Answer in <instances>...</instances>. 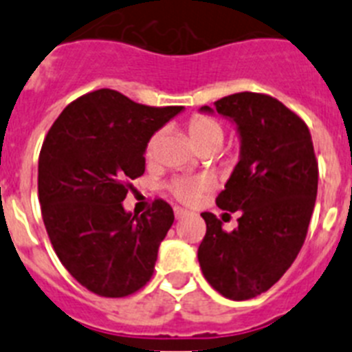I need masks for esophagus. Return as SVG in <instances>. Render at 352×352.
<instances>
[{
  "instance_id": "1",
  "label": "esophagus",
  "mask_w": 352,
  "mask_h": 352,
  "mask_svg": "<svg viewBox=\"0 0 352 352\" xmlns=\"http://www.w3.org/2000/svg\"><path fill=\"white\" fill-rule=\"evenodd\" d=\"M186 214H188V211L183 210V208H174V217H176V219H183Z\"/></svg>"
}]
</instances>
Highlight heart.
Returning a JSON list of instances; mask_svg holds the SVG:
<instances>
[{
  "mask_svg": "<svg viewBox=\"0 0 352 352\" xmlns=\"http://www.w3.org/2000/svg\"><path fill=\"white\" fill-rule=\"evenodd\" d=\"M188 138L194 142L197 149L208 148V146H217L220 148L223 141V129L219 121L210 116H194L190 118L186 125ZM158 142H160V133H153L146 144V158L153 160L157 155ZM211 182L204 176H185V178H176L169 183V192L174 197L185 204H190L197 201V197L203 192L210 190Z\"/></svg>",
  "mask_w": 352,
  "mask_h": 352,
  "instance_id": "heart-1",
  "label": "heart"
}]
</instances>
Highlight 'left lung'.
I'll list each match as a JSON object with an SVG mask.
<instances>
[{
    "label": "left lung",
    "mask_w": 352,
    "mask_h": 352,
    "mask_svg": "<svg viewBox=\"0 0 352 352\" xmlns=\"http://www.w3.org/2000/svg\"><path fill=\"white\" fill-rule=\"evenodd\" d=\"M236 125L239 160L217 197V206L241 211L226 232L213 213H201L206 236L197 250L203 275L229 300L268 291L289 270L309 231L317 197L312 138L303 120L261 93H234L214 102ZM199 113L214 114L208 105Z\"/></svg>",
    "instance_id": "1"
}]
</instances>
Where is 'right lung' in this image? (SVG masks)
<instances>
[{
	"mask_svg": "<svg viewBox=\"0 0 352 352\" xmlns=\"http://www.w3.org/2000/svg\"><path fill=\"white\" fill-rule=\"evenodd\" d=\"M183 107H148L98 89L65 107L38 158V199L56 256L98 296L123 298L151 278L174 222L157 199L146 213L123 208L130 179L144 174L146 144Z\"/></svg>",
	"mask_w": 352,
	"mask_h": 352,
	"instance_id": "1",
	"label": "right lung"
}]
</instances>
